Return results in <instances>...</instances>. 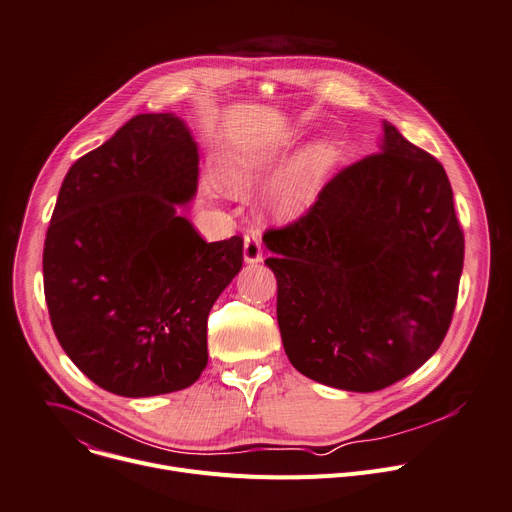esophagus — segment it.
<instances>
[{
    "label": "esophagus",
    "instance_id": "obj_1",
    "mask_svg": "<svg viewBox=\"0 0 512 512\" xmlns=\"http://www.w3.org/2000/svg\"><path fill=\"white\" fill-rule=\"evenodd\" d=\"M261 259H263L261 230L259 228H249L245 232V261L247 263H259Z\"/></svg>",
    "mask_w": 512,
    "mask_h": 512
}]
</instances>
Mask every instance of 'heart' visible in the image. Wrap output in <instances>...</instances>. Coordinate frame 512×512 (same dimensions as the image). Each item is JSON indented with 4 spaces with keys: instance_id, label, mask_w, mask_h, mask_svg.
<instances>
[{
    "instance_id": "obj_1",
    "label": "heart",
    "mask_w": 512,
    "mask_h": 512,
    "mask_svg": "<svg viewBox=\"0 0 512 512\" xmlns=\"http://www.w3.org/2000/svg\"><path fill=\"white\" fill-rule=\"evenodd\" d=\"M327 155H329L327 145H316L296 165H292V169L284 173V177L275 188L277 210L284 214H292L306 206V202L312 196L316 173L324 165V161H327ZM271 161L273 157L267 151H259V149L232 153L222 165L220 179L230 192L235 194L247 192L267 175Z\"/></svg>"
}]
</instances>
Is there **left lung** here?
Instances as JSON below:
<instances>
[{"mask_svg": "<svg viewBox=\"0 0 512 512\" xmlns=\"http://www.w3.org/2000/svg\"><path fill=\"white\" fill-rule=\"evenodd\" d=\"M263 241L284 349L306 378L384 390L443 343L463 230L443 165L390 122L380 153L339 171L306 214Z\"/></svg>", "mask_w": 512, "mask_h": 512, "instance_id": "obj_1", "label": "left lung"}]
</instances>
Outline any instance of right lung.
<instances>
[{"mask_svg":"<svg viewBox=\"0 0 512 512\" xmlns=\"http://www.w3.org/2000/svg\"><path fill=\"white\" fill-rule=\"evenodd\" d=\"M198 147L175 114H138L63 179L42 273L53 331L100 388L145 398L192 386L208 314L243 267V239L206 243L177 214Z\"/></svg>","mask_w":512,"mask_h":512,"instance_id":"obj_1","label":"right lung"}]
</instances>
